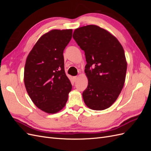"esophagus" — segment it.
<instances>
[{"instance_id": "34e87169", "label": "esophagus", "mask_w": 151, "mask_h": 151, "mask_svg": "<svg viewBox=\"0 0 151 151\" xmlns=\"http://www.w3.org/2000/svg\"><path fill=\"white\" fill-rule=\"evenodd\" d=\"M77 77H78L77 76H74V81H76V80L77 79Z\"/></svg>"}]
</instances>
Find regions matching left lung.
Returning <instances> with one entry per match:
<instances>
[{
	"mask_svg": "<svg viewBox=\"0 0 151 151\" xmlns=\"http://www.w3.org/2000/svg\"><path fill=\"white\" fill-rule=\"evenodd\" d=\"M73 38L84 51L87 62L84 72L88 85L83 93L85 104L94 110L110 107L125 81L127 63L122 45L109 32L96 25L76 29Z\"/></svg>",
	"mask_w": 151,
	"mask_h": 151,
	"instance_id": "left-lung-1",
	"label": "left lung"
}]
</instances>
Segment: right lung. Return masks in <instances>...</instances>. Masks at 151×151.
<instances>
[{"label":"right lung","instance_id":"right-lung-1","mask_svg":"<svg viewBox=\"0 0 151 151\" xmlns=\"http://www.w3.org/2000/svg\"><path fill=\"white\" fill-rule=\"evenodd\" d=\"M72 29H53L41 36L26 58V89L41 110L56 113L65 106L72 84L64 70L63 50Z\"/></svg>","mask_w":151,"mask_h":151}]
</instances>
